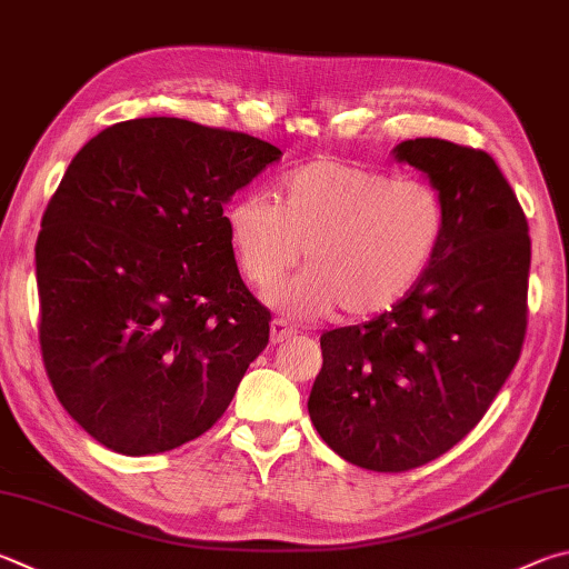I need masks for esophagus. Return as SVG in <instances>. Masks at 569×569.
Wrapping results in <instances>:
<instances>
[{
	"instance_id": "34e87169",
	"label": "esophagus",
	"mask_w": 569,
	"mask_h": 569,
	"mask_svg": "<svg viewBox=\"0 0 569 569\" xmlns=\"http://www.w3.org/2000/svg\"><path fill=\"white\" fill-rule=\"evenodd\" d=\"M291 336H296V328L288 323V320L283 318H276L271 320V343H283V340H288Z\"/></svg>"
}]
</instances>
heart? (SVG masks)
I'll list each match as a JSON object with an SVG mask.
<instances>
[{
  "instance_id": "b5f03b06",
  "label": "heart",
  "mask_w": 569,
  "mask_h": 569,
  "mask_svg": "<svg viewBox=\"0 0 569 569\" xmlns=\"http://www.w3.org/2000/svg\"><path fill=\"white\" fill-rule=\"evenodd\" d=\"M226 231L253 286L276 283L303 256L308 268L266 293L278 311L311 318L340 306L360 318L416 288L446 233V203L428 181L318 159L286 173L278 201L233 199Z\"/></svg>"
}]
</instances>
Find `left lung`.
I'll return each instance as SVG.
<instances>
[{
  "label": "left lung",
  "mask_w": 569,
  "mask_h": 569,
  "mask_svg": "<svg viewBox=\"0 0 569 569\" xmlns=\"http://www.w3.org/2000/svg\"><path fill=\"white\" fill-rule=\"evenodd\" d=\"M410 163L446 203V233L416 288L390 311L320 336L308 412L358 468L402 472L440 458L488 412L528 328V221L490 153L408 139Z\"/></svg>",
  "instance_id": "8db88e82"
}]
</instances>
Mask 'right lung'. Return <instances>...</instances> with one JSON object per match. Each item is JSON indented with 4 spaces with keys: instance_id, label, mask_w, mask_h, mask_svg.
Masks as SVG:
<instances>
[{
    "instance_id": "1",
    "label": "right lung",
    "mask_w": 569,
    "mask_h": 569,
    "mask_svg": "<svg viewBox=\"0 0 569 569\" xmlns=\"http://www.w3.org/2000/svg\"><path fill=\"white\" fill-rule=\"evenodd\" d=\"M281 149L149 117L71 159L41 219L39 343L61 406L129 458L183 446L223 416L268 346L223 206Z\"/></svg>"
}]
</instances>
